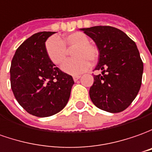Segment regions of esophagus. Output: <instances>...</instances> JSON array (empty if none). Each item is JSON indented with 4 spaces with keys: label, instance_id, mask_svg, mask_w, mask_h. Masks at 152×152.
Wrapping results in <instances>:
<instances>
[{
    "label": "esophagus",
    "instance_id": "obj_1",
    "mask_svg": "<svg viewBox=\"0 0 152 152\" xmlns=\"http://www.w3.org/2000/svg\"><path fill=\"white\" fill-rule=\"evenodd\" d=\"M80 78V76H73V80H75V81H76L77 80H79Z\"/></svg>",
    "mask_w": 152,
    "mask_h": 152
}]
</instances>
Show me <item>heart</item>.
<instances>
[{
	"instance_id": "1",
	"label": "heart",
	"mask_w": 152,
	"mask_h": 152,
	"mask_svg": "<svg viewBox=\"0 0 152 152\" xmlns=\"http://www.w3.org/2000/svg\"><path fill=\"white\" fill-rule=\"evenodd\" d=\"M72 49L75 58L67 60L61 66L64 72L70 75H79L87 71L90 61L95 63L98 60L97 47L89 42V37L85 33L76 31L69 34L61 41L53 36L46 41V52L48 58L56 65H61L67 56V49Z\"/></svg>"
}]
</instances>
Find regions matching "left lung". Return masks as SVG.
Masks as SVG:
<instances>
[{
  "instance_id": "obj_1",
  "label": "left lung",
  "mask_w": 152,
  "mask_h": 152,
  "mask_svg": "<svg viewBox=\"0 0 152 152\" xmlns=\"http://www.w3.org/2000/svg\"><path fill=\"white\" fill-rule=\"evenodd\" d=\"M96 44L99 61L95 70L90 97L103 111L117 113L126 110L141 88L143 62L136 43L119 29L98 26L81 29Z\"/></svg>"
}]
</instances>
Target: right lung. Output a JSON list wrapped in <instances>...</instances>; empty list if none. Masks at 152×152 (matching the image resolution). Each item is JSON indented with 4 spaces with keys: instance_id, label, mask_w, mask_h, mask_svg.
I'll use <instances>...</instances> for the list:
<instances>
[{
    "instance_id": "right-lung-1",
    "label": "right lung",
    "mask_w": 152,
    "mask_h": 152,
    "mask_svg": "<svg viewBox=\"0 0 152 152\" xmlns=\"http://www.w3.org/2000/svg\"><path fill=\"white\" fill-rule=\"evenodd\" d=\"M54 31L34 34L17 48L11 61V87L31 115L46 117L66 106L74 80L48 58L45 42Z\"/></svg>"
}]
</instances>
